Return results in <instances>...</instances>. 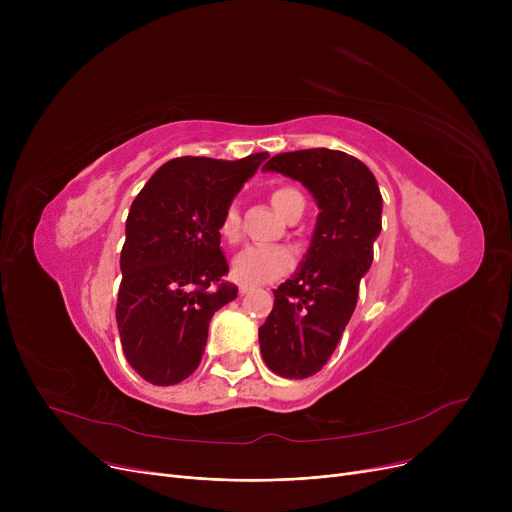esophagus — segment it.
Here are the masks:
<instances>
[{
    "instance_id": "1",
    "label": "esophagus",
    "mask_w": 512,
    "mask_h": 512,
    "mask_svg": "<svg viewBox=\"0 0 512 512\" xmlns=\"http://www.w3.org/2000/svg\"><path fill=\"white\" fill-rule=\"evenodd\" d=\"M253 290V284H245V282H242V284H238V292H240V297H242V294H247V292H251Z\"/></svg>"
}]
</instances>
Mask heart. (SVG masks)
<instances>
[{"mask_svg": "<svg viewBox=\"0 0 512 512\" xmlns=\"http://www.w3.org/2000/svg\"><path fill=\"white\" fill-rule=\"evenodd\" d=\"M292 191V188H278L272 195V203L276 209H280V203L284 197ZM220 236L234 245L240 238V215L234 205H230L220 220L218 228ZM294 263V253L288 247L282 245H249L242 249L234 261H232V274L236 280L247 284H263L272 282L286 274Z\"/></svg>", "mask_w": 512, "mask_h": 512, "instance_id": "1", "label": "heart"}]
</instances>
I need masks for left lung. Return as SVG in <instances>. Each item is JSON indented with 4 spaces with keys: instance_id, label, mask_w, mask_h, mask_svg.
Segmentation results:
<instances>
[{
    "instance_id": "1",
    "label": "left lung",
    "mask_w": 512,
    "mask_h": 512,
    "mask_svg": "<svg viewBox=\"0 0 512 512\" xmlns=\"http://www.w3.org/2000/svg\"><path fill=\"white\" fill-rule=\"evenodd\" d=\"M263 170L299 180L319 207L309 251L274 290V309L259 328L265 365L303 380L328 363L357 307L382 230V195L363 161L344 151L278 153Z\"/></svg>"
}]
</instances>
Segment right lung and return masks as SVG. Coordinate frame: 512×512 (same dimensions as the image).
I'll use <instances>...</instances> for the list:
<instances>
[{
  "label": "right lung",
  "instance_id": "add662e5",
  "mask_svg": "<svg viewBox=\"0 0 512 512\" xmlns=\"http://www.w3.org/2000/svg\"><path fill=\"white\" fill-rule=\"evenodd\" d=\"M176 157L132 201L120 253L116 321L126 361L153 386H174L203 357L213 313L236 299L222 278L220 220L267 159Z\"/></svg>",
  "mask_w": 512,
  "mask_h": 512
}]
</instances>
